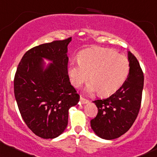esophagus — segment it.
<instances>
[{"instance_id":"1","label":"esophagus","mask_w":157,"mask_h":157,"mask_svg":"<svg viewBox=\"0 0 157 157\" xmlns=\"http://www.w3.org/2000/svg\"><path fill=\"white\" fill-rule=\"evenodd\" d=\"M80 102L82 105H85V104H87V103L89 102V101H88V99H84V98L80 97Z\"/></svg>"}]
</instances>
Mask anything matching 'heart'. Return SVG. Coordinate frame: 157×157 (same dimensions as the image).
I'll return each mask as SVG.
<instances>
[{
    "mask_svg": "<svg viewBox=\"0 0 157 157\" xmlns=\"http://www.w3.org/2000/svg\"><path fill=\"white\" fill-rule=\"evenodd\" d=\"M129 71L128 59L111 49L94 48L80 52L78 61L71 62L68 75L71 85L79 88L86 82L90 74V82L86 91L108 96L116 92L125 82Z\"/></svg>",
    "mask_w": 157,
    "mask_h": 157,
    "instance_id": "b5f03b06",
    "label": "heart"
}]
</instances>
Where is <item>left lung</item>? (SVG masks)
<instances>
[{
	"mask_svg": "<svg viewBox=\"0 0 157 157\" xmlns=\"http://www.w3.org/2000/svg\"><path fill=\"white\" fill-rule=\"evenodd\" d=\"M129 72L119 89L110 97L94 101L98 108L90 126L96 135L105 140L118 138L132 126L140 108L144 76L137 58L128 52Z\"/></svg>",
	"mask_w": 157,
	"mask_h": 157,
	"instance_id": "obj_1",
	"label": "left lung"
}]
</instances>
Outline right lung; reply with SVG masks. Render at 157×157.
<instances>
[{
	"instance_id": "add662e5",
	"label": "right lung",
	"mask_w": 157,
	"mask_h": 157,
	"mask_svg": "<svg viewBox=\"0 0 157 157\" xmlns=\"http://www.w3.org/2000/svg\"><path fill=\"white\" fill-rule=\"evenodd\" d=\"M71 38L31 48L25 53L14 76V97L28 127L44 139L61 135L68 124L69 109L80 95L68 75L67 46ZM43 58L52 62L46 67Z\"/></svg>"
}]
</instances>
